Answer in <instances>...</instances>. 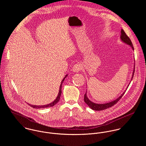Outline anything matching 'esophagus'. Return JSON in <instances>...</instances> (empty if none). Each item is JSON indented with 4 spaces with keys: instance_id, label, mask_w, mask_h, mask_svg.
<instances>
[{
    "instance_id": "esophagus-1",
    "label": "esophagus",
    "mask_w": 146,
    "mask_h": 146,
    "mask_svg": "<svg viewBox=\"0 0 146 146\" xmlns=\"http://www.w3.org/2000/svg\"><path fill=\"white\" fill-rule=\"evenodd\" d=\"M82 69V66L80 63H76L72 67V71L75 72H78Z\"/></svg>"
}]
</instances>
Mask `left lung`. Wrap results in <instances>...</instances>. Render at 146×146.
<instances>
[{"label": "left lung", "instance_id": "8db88e82", "mask_svg": "<svg viewBox=\"0 0 146 146\" xmlns=\"http://www.w3.org/2000/svg\"><path fill=\"white\" fill-rule=\"evenodd\" d=\"M120 39L123 42H124L126 44L129 45L130 46H131V47L132 48V49L134 50V47H133V44L131 42V40L130 39V38L127 36V35L126 34V33H125V31H124L123 29H121V36H120ZM134 71H135V66H134V70H133V76H132V78H131V80L133 78V76H134ZM129 86V85H128ZM125 94V93H123L117 99H116V100L113 101H112L111 102H109V103H107V104H95L94 102H91L89 99L86 96V92L85 93V94H84V102L86 103V104L87 105H88V106L92 108V110H95V111H102V110H106V109H107L110 107H111L112 106H113V105L117 104V102H119L121 98H122V97L124 96V94Z\"/></svg>", "mask_w": 146, "mask_h": 146}]
</instances>
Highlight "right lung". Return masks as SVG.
Listing matches in <instances>:
<instances>
[{"instance_id": "obj_1", "label": "right lung", "mask_w": 146, "mask_h": 146, "mask_svg": "<svg viewBox=\"0 0 146 146\" xmlns=\"http://www.w3.org/2000/svg\"><path fill=\"white\" fill-rule=\"evenodd\" d=\"M67 75H66L65 77L63 78L62 80V82L61 84V85H60V91H59V93H58V96L56 98V99L52 103H50V104H46V105H44V106H35V105H31V104H29V105L32 107L33 108H46V107H53L54 106V105L57 104L58 101H60V97H61V93H62V84L64 80V79L67 77Z\"/></svg>"}]
</instances>
